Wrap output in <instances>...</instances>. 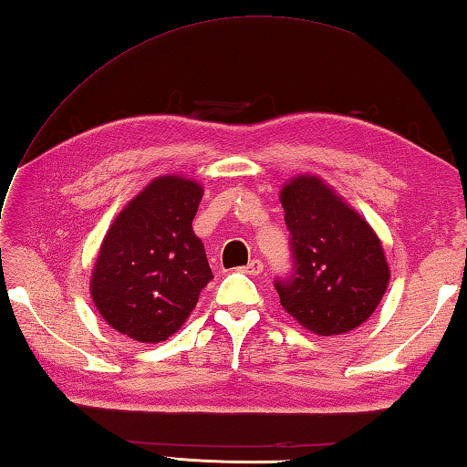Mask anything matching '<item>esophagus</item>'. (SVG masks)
Returning a JSON list of instances; mask_svg holds the SVG:
<instances>
[{"instance_id": "34e87169", "label": "esophagus", "mask_w": 467, "mask_h": 467, "mask_svg": "<svg viewBox=\"0 0 467 467\" xmlns=\"http://www.w3.org/2000/svg\"><path fill=\"white\" fill-rule=\"evenodd\" d=\"M243 273H246V275H253V276L261 275V273H263V263H261L259 259H253L249 265L243 266Z\"/></svg>"}]
</instances>
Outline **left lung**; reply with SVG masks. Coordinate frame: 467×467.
I'll list each match as a JSON object with an SVG mask.
<instances>
[{
	"mask_svg": "<svg viewBox=\"0 0 467 467\" xmlns=\"http://www.w3.org/2000/svg\"><path fill=\"white\" fill-rule=\"evenodd\" d=\"M295 273L276 281L283 309L319 337L349 333L375 313L389 286L383 243L359 211L321 176L303 172L279 192Z\"/></svg>",
	"mask_w": 467,
	"mask_h": 467,
	"instance_id": "1",
	"label": "left lung"
}]
</instances>
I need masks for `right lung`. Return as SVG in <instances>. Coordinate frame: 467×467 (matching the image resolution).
<instances>
[{"instance_id": "obj_1", "label": "right lung", "mask_w": 467, "mask_h": 467, "mask_svg": "<svg viewBox=\"0 0 467 467\" xmlns=\"http://www.w3.org/2000/svg\"><path fill=\"white\" fill-rule=\"evenodd\" d=\"M202 184L162 174L116 214L98 251L90 296L114 331L138 343L172 337L213 279L192 231Z\"/></svg>"}]
</instances>
